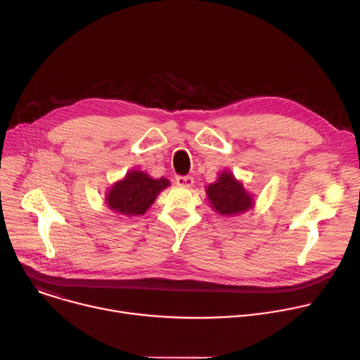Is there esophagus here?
Wrapping results in <instances>:
<instances>
[{
  "label": "esophagus",
  "instance_id": "1",
  "mask_svg": "<svg viewBox=\"0 0 360 360\" xmlns=\"http://www.w3.org/2000/svg\"><path fill=\"white\" fill-rule=\"evenodd\" d=\"M176 185L189 188V186L193 185V178H192V176H178V178H176Z\"/></svg>",
  "mask_w": 360,
  "mask_h": 360
}]
</instances>
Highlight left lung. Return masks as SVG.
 <instances>
[{"mask_svg":"<svg viewBox=\"0 0 360 360\" xmlns=\"http://www.w3.org/2000/svg\"><path fill=\"white\" fill-rule=\"evenodd\" d=\"M205 192L211 208L222 217H237L250 211L255 204L252 193L228 169L222 171L215 182L205 186Z\"/></svg>","mask_w":360,"mask_h":360,"instance_id":"obj_1","label":"left lung"}]
</instances>
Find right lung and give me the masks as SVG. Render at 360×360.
I'll list each match as a JSON object with an SVG mask.
<instances>
[{
  "label": "right lung",
  "mask_w": 360,
  "mask_h": 360,
  "mask_svg": "<svg viewBox=\"0 0 360 360\" xmlns=\"http://www.w3.org/2000/svg\"><path fill=\"white\" fill-rule=\"evenodd\" d=\"M169 185L171 182L167 178L153 179L146 172L134 169L106 191L105 201L115 214L139 217L152 207L158 195Z\"/></svg>",
  "instance_id": "add662e5"
}]
</instances>
